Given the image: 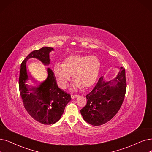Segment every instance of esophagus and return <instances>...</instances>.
I'll use <instances>...</instances> for the list:
<instances>
[{"instance_id":"obj_1","label":"esophagus","mask_w":152,"mask_h":152,"mask_svg":"<svg viewBox=\"0 0 152 152\" xmlns=\"http://www.w3.org/2000/svg\"><path fill=\"white\" fill-rule=\"evenodd\" d=\"M78 96V95H71V98H72V99H75L77 98Z\"/></svg>"}]
</instances>
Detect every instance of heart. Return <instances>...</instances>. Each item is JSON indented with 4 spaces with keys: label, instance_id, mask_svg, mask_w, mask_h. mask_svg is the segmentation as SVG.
I'll list each match as a JSON object with an SVG mask.
<instances>
[{
    "label": "heart",
    "instance_id": "1",
    "mask_svg": "<svg viewBox=\"0 0 152 152\" xmlns=\"http://www.w3.org/2000/svg\"><path fill=\"white\" fill-rule=\"evenodd\" d=\"M100 66L96 56L72 55L65 58L62 65H54L53 72L58 86L62 88L67 86L72 75L75 80L72 89L75 90L92 87L98 78Z\"/></svg>",
    "mask_w": 152,
    "mask_h": 152
}]
</instances>
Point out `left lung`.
Here are the masks:
<instances>
[{"label":"left lung","instance_id":"8db88e82","mask_svg":"<svg viewBox=\"0 0 152 152\" xmlns=\"http://www.w3.org/2000/svg\"><path fill=\"white\" fill-rule=\"evenodd\" d=\"M113 79L105 81L102 76L98 83L86 95L87 102L80 110L83 118L87 123L99 126L110 120L120 110L126 92L125 70L119 68Z\"/></svg>","mask_w":152,"mask_h":152}]
</instances>
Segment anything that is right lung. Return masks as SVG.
Listing matches in <instances>:
<instances>
[{
    "label": "right lung",
    "instance_id": "add662e5",
    "mask_svg": "<svg viewBox=\"0 0 152 152\" xmlns=\"http://www.w3.org/2000/svg\"><path fill=\"white\" fill-rule=\"evenodd\" d=\"M53 50L52 47H44L28 54L21 64L19 75V91L24 107L34 120L44 125L53 124L60 119L71 96L58 87L50 68H47L46 79L37 83L27 71L26 64L29 59L34 58L48 66L50 64L49 54ZM30 79L36 82L35 86L26 83Z\"/></svg>",
    "mask_w": 152,
    "mask_h": 152
}]
</instances>
